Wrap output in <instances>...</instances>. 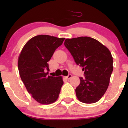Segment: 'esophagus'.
<instances>
[{
  "mask_svg": "<svg viewBox=\"0 0 128 128\" xmlns=\"http://www.w3.org/2000/svg\"><path fill=\"white\" fill-rule=\"evenodd\" d=\"M72 78V74H68V76H66V78H67V79H70V78Z\"/></svg>",
  "mask_w": 128,
  "mask_h": 128,
  "instance_id": "1",
  "label": "esophagus"
}]
</instances>
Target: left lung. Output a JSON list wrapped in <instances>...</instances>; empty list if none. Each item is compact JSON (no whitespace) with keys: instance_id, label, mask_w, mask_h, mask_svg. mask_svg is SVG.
<instances>
[{"instance_id":"8db88e82","label":"left lung","mask_w":128,"mask_h":128,"mask_svg":"<svg viewBox=\"0 0 128 128\" xmlns=\"http://www.w3.org/2000/svg\"><path fill=\"white\" fill-rule=\"evenodd\" d=\"M64 46L78 65L83 68L85 78L80 77L76 94L86 104L97 102L107 90L113 70V59L110 50L88 36L65 40Z\"/></svg>"}]
</instances>
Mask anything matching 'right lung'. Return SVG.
I'll return each instance as SVG.
<instances>
[{
  "instance_id": "obj_1",
  "label": "right lung",
  "mask_w": 128,
  "mask_h": 128,
  "mask_svg": "<svg viewBox=\"0 0 128 128\" xmlns=\"http://www.w3.org/2000/svg\"><path fill=\"white\" fill-rule=\"evenodd\" d=\"M64 38L39 35L31 38L19 55L18 68L20 78L33 98L42 104L56 101L64 81L61 76H48V61L62 44Z\"/></svg>"
}]
</instances>
